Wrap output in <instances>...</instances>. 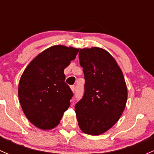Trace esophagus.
Segmentation results:
<instances>
[{"mask_svg":"<svg viewBox=\"0 0 154 154\" xmlns=\"http://www.w3.org/2000/svg\"><path fill=\"white\" fill-rule=\"evenodd\" d=\"M71 90H72V91L73 92H75V91H76V86H71Z\"/></svg>","mask_w":154,"mask_h":154,"instance_id":"34e87169","label":"esophagus"}]
</instances>
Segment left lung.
Returning <instances> with one entry per match:
<instances>
[{"label":"left lung","mask_w":154,"mask_h":154,"mask_svg":"<svg viewBox=\"0 0 154 154\" xmlns=\"http://www.w3.org/2000/svg\"><path fill=\"white\" fill-rule=\"evenodd\" d=\"M84 94L75 105L78 125L85 133L97 136L120 119L127 99L123 73L112 56L100 48L80 49Z\"/></svg>","instance_id":"left-lung-1"}]
</instances>
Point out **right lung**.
Returning a JSON list of instances; mask_svg holds the SVG:
<instances>
[{"label": "right lung", "mask_w": 154, "mask_h": 154, "mask_svg": "<svg viewBox=\"0 0 154 154\" xmlns=\"http://www.w3.org/2000/svg\"><path fill=\"white\" fill-rule=\"evenodd\" d=\"M78 51L72 47L52 46L35 57L21 75L20 104L27 119L38 128L57 127L69 107L73 92L65 82L64 69Z\"/></svg>", "instance_id": "right-lung-1"}]
</instances>
